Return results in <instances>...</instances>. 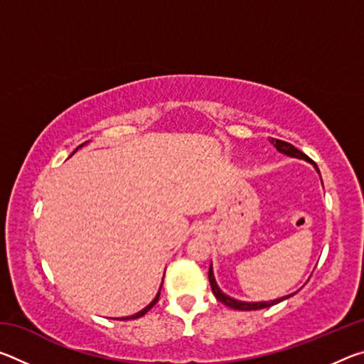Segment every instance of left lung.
I'll return each mask as SVG.
<instances>
[{
	"label": "left lung",
	"mask_w": 364,
	"mask_h": 364,
	"mask_svg": "<svg viewBox=\"0 0 364 364\" xmlns=\"http://www.w3.org/2000/svg\"><path fill=\"white\" fill-rule=\"evenodd\" d=\"M271 144H274L276 149H278L281 154H284V156L289 157H294V159H304L306 162H310L315 170L319 173V170L316 167V164L313 162L310 157H306L304 152L299 151L297 147H294L291 143H286V141H281V139H274V138H269ZM323 183V180H321ZM208 281H210V286H212V292L217 300H220L221 304H225L226 306L234 308V310H242V311H252V310H262V308H269L276 304H279V301L286 300L289 297H292V295L297 294L299 291H295L289 295H284V297H279V299H274V300H268V301H242V300H236L230 297V295H226L225 292H221V289L218 287L217 281H215V276H213V268H212V263H210V268H208Z\"/></svg>",
	"instance_id": "8db88e82"
}]
</instances>
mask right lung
<instances>
[{
  "label": "right lung",
  "mask_w": 364,
  "mask_h": 364,
  "mask_svg": "<svg viewBox=\"0 0 364 364\" xmlns=\"http://www.w3.org/2000/svg\"><path fill=\"white\" fill-rule=\"evenodd\" d=\"M86 144V143H85ZM85 144H80L78 147H83ZM78 147H77V149H78ZM75 149V151H77ZM75 151H73V152H75ZM164 282V281H162ZM160 289H162V286H160ZM160 289H159V292H157V295H156V297H154V300L151 301V304L149 305H147V306H144L143 308V310H141V311H138V313H134V315H132V316H123V318H117V319H120V321H122V319H123V321H127V319H136V318H141V316H144L146 315V313L147 311H149L151 310V308L154 306V305H156L157 304V300H159V297H160Z\"/></svg>",
  "instance_id": "add662e5"
}]
</instances>
